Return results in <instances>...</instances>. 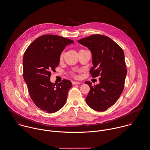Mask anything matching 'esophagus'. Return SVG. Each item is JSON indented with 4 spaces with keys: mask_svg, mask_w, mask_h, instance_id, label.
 Instances as JSON below:
<instances>
[{
    "mask_svg": "<svg viewBox=\"0 0 150 150\" xmlns=\"http://www.w3.org/2000/svg\"><path fill=\"white\" fill-rule=\"evenodd\" d=\"M81 83V82H72V85H79V84H80Z\"/></svg>",
    "mask_w": 150,
    "mask_h": 150,
    "instance_id": "1",
    "label": "esophagus"
}]
</instances>
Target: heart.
<instances>
[{"instance_id":"1","label":"heart","mask_w":150,"mask_h":150,"mask_svg":"<svg viewBox=\"0 0 150 150\" xmlns=\"http://www.w3.org/2000/svg\"><path fill=\"white\" fill-rule=\"evenodd\" d=\"M63 56H64V53H61V56H60V58H61V59H62Z\"/></svg>"}]
</instances>
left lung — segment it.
Instances as JSON below:
<instances>
[{
    "instance_id": "8db88e82",
    "label": "left lung",
    "mask_w": 150,
    "mask_h": 150,
    "mask_svg": "<svg viewBox=\"0 0 150 150\" xmlns=\"http://www.w3.org/2000/svg\"><path fill=\"white\" fill-rule=\"evenodd\" d=\"M78 42L91 51V76H100L97 85L85 82L90 86L86 102L93 110L104 111L117 102L123 90L127 74L124 52L117 43L104 35H92Z\"/></svg>"
}]
</instances>
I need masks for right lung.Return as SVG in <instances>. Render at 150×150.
Listing matches in <instances>:
<instances>
[{"instance_id": "right-lung-1", "label": "right lung", "mask_w": 150, "mask_h": 150, "mask_svg": "<svg viewBox=\"0 0 150 150\" xmlns=\"http://www.w3.org/2000/svg\"><path fill=\"white\" fill-rule=\"evenodd\" d=\"M74 43L69 39L55 35H44L36 39L25 50L23 57V77L30 98L41 110L54 113L65 104L70 81L58 85L50 82L51 72L60 62L65 46Z\"/></svg>"}]
</instances>
